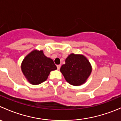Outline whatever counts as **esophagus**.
<instances>
[{
  "label": "esophagus",
  "instance_id": "esophagus-1",
  "mask_svg": "<svg viewBox=\"0 0 121 121\" xmlns=\"http://www.w3.org/2000/svg\"><path fill=\"white\" fill-rule=\"evenodd\" d=\"M57 69H60V67H61V65H60H60H57Z\"/></svg>",
  "mask_w": 121,
  "mask_h": 121
}]
</instances>
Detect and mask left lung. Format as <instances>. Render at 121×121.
Listing matches in <instances>:
<instances>
[{
	"label": "left lung",
	"instance_id": "1",
	"mask_svg": "<svg viewBox=\"0 0 121 121\" xmlns=\"http://www.w3.org/2000/svg\"><path fill=\"white\" fill-rule=\"evenodd\" d=\"M92 71L91 64L82 55L71 54L62 65L60 71L71 85L78 86L84 84Z\"/></svg>",
	"mask_w": 121,
	"mask_h": 121
}]
</instances>
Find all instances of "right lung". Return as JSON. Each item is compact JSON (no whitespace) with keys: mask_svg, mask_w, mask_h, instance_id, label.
I'll return each instance as SVG.
<instances>
[{"mask_svg":"<svg viewBox=\"0 0 121 121\" xmlns=\"http://www.w3.org/2000/svg\"><path fill=\"white\" fill-rule=\"evenodd\" d=\"M22 70L29 82L37 85L46 81L51 71L57 69L53 60L43 52L34 50L27 55L22 64Z\"/></svg>","mask_w":121,"mask_h":121,"instance_id":"obj_1","label":"right lung"}]
</instances>
